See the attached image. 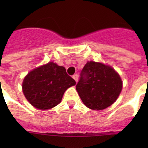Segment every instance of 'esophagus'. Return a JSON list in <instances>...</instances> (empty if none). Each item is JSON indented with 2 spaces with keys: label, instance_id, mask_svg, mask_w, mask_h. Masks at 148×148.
<instances>
[{
  "label": "esophagus",
  "instance_id": "obj_1",
  "mask_svg": "<svg viewBox=\"0 0 148 148\" xmlns=\"http://www.w3.org/2000/svg\"><path fill=\"white\" fill-rule=\"evenodd\" d=\"M73 79H74V80L76 81V82H78V79H79V77L77 74H74V76H73Z\"/></svg>",
  "mask_w": 148,
  "mask_h": 148
}]
</instances>
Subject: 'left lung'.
I'll use <instances>...</instances> for the list:
<instances>
[{
	"label": "left lung",
	"mask_w": 148,
	"mask_h": 148,
	"mask_svg": "<svg viewBox=\"0 0 148 148\" xmlns=\"http://www.w3.org/2000/svg\"><path fill=\"white\" fill-rule=\"evenodd\" d=\"M76 89L86 107L102 110L117 100L122 91V82L112 67L91 61L82 70Z\"/></svg>",
	"instance_id": "1"
}]
</instances>
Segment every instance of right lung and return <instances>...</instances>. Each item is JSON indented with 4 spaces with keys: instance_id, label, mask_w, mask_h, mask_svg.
<instances>
[{
    "instance_id": "right-lung-1",
    "label": "right lung",
    "mask_w": 148,
    "mask_h": 148,
    "mask_svg": "<svg viewBox=\"0 0 148 148\" xmlns=\"http://www.w3.org/2000/svg\"><path fill=\"white\" fill-rule=\"evenodd\" d=\"M75 84L64 67L51 62L30 71L23 79L22 89L31 105L46 110L58 105L65 91Z\"/></svg>"
}]
</instances>
